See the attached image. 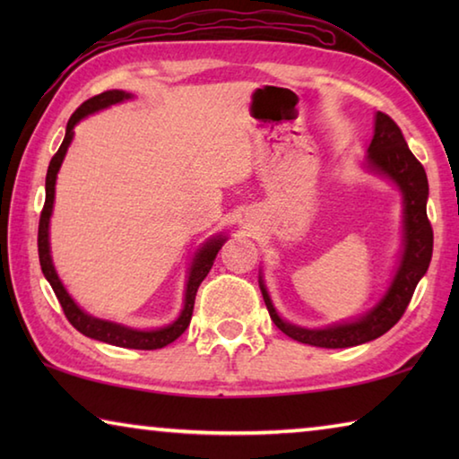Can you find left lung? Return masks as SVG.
Wrapping results in <instances>:
<instances>
[{
  "label": "left lung",
  "instance_id": "left-lung-1",
  "mask_svg": "<svg viewBox=\"0 0 459 459\" xmlns=\"http://www.w3.org/2000/svg\"><path fill=\"white\" fill-rule=\"evenodd\" d=\"M368 164L372 169L386 174L393 182H397L403 198H405V251H403L399 271L386 295L372 312L362 316L359 322L332 325L325 330H306L283 322L271 304L265 285L261 283L263 299H265L271 320L285 336L298 340L301 344L351 348L383 336L405 314L419 279L429 267L433 253V229L429 219H427V194H429L427 174L421 161L411 153L397 123L380 111L377 113L375 121V137H372L368 147Z\"/></svg>",
  "mask_w": 459,
  "mask_h": 459
}]
</instances>
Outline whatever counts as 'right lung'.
Wrapping results in <instances>:
<instances>
[{"label":"right lung","instance_id":"1","mask_svg":"<svg viewBox=\"0 0 459 459\" xmlns=\"http://www.w3.org/2000/svg\"><path fill=\"white\" fill-rule=\"evenodd\" d=\"M131 95L126 91H105V92H100V95H95L89 100H84V103L71 115V119H68L65 142L60 143L58 152L54 153V158L50 160V166H48V174H46V200H44V208L40 212V222H38V257H40L42 273L46 279H48V283L52 285L54 293H56L66 320L71 322L81 333H84V336H89V338L107 342V344H113V346L134 348V351H155V348H164L168 344H172V342L176 338H180L186 332V328L190 325L192 312H194V299H196L198 287L202 281H204L208 271L212 269L216 253L221 251V247L227 238H222V237L212 238V240H208L204 247H202V251L196 255V259H194V265H192L190 277H188V285H186V301H184V309H182L180 317H178L172 325H168V328L152 330V332L131 330V328H126V325L97 320V317L81 312V309L76 307L74 301L71 299V295H68L65 287H62L56 271H54L52 259H50V245H48V222H50L52 204H54V184H56V174L60 169L62 160H65L68 143H71V139H73L74 126L82 117H87V115L99 111V108L121 103V100H126Z\"/></svg>","mask_w":459,"mask_h":459}]
</instances>
